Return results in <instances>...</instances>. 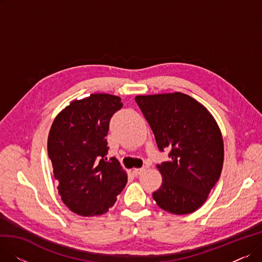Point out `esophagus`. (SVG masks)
I'll use <instances>...</instances> for the list:
<instances>
[{"label": "esophagus", "mask_w": 262, "mask_h": 262, "mask_svg": "<svg viewBox=\"0 0 262 262\" xmlns=\"http://www.w3.org/2000/svg\"><path fill=\"white\" fill-rule=\"evenodd\" d=\"M146 169H147L146 167H142V168H140V169H134V170L132 171V173H133L135 176H138V175L142 174Z\"/></svg>", "instance_id": "obj_1"}]
</instances>
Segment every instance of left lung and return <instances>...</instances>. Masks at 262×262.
<instances>
[{
	"mask_svg": "<svg viewBox=\"0 0 262 262\" xmlns=\"http://www.w3.org/2000/svg\"><path fill=\"white\" fill-rule=\"evenodd\" d=\"M136 103L152 128L159 150L169 161L157 164L161 187L153 199L163 210L188 214L208 199L221 175L224 143L207 108L182 92L137 95Z\"/></svg>",
	"mask_w": 262,
	"mask_h": 262,
	"instance_id": "left-lung-1",
	"label": "left lung"
}]
</instances>
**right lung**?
I'll return each mask as SVG.
<instances>
[{"label": "right lung", "mask_w": 262, "mask_h": 262, "mask_svg": "<svg viewBox=\"0 0 262 262\" xmlns=\"http://www.w3.org/2000/svg\"><path fill=\"white\" fill-rule=\"evenodd\" d=\"M123 106L121 98L94 93L74 100L55 118L48 138V154L67 207L82 216L108 211L127 183L116 158L106 161L109 121Z\"/></svg>", "instance_id": "add662e5"}]
</instances>
